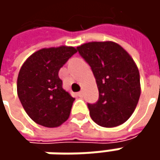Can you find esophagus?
<instances>
[{
  "mask_svg": "<svg viewBox=\"0 0 160 160\" xmlns=\"http://www.w3.org/2000/svg\"><path fill=\"white\" fill-rule=\"evenodd\" d=\"M77 96L80 97V98H82V97H83V92H79L77 93Z\"/></svg>",
  "mask_w": 160,
  "mask_h": 160,
  "instance_id": "1",
  "label": "esophagus"
}]
</instances>
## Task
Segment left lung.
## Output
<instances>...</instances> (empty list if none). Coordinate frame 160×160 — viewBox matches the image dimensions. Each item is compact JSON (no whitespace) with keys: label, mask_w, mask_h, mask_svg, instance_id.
<instances>
[{"label":"left lung","mask_w":160,"mask_h":160,"mask_svg":"<svg viewBox=\"0 0 160 160\" xmlns=\"http://www.w3.org/2000/svg\"><path fill=\"white\" fill-rule=\"evenodd\" d=\"M77 49L90 65L99 90L98 102L88 104L92 119L103 127L124 124L141 95L140 73L134 60L112 41L90 42Z\"/></svg>","instance_id":"left-lung-1"}]
</instances>
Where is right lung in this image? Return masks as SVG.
I'll return each instance as SVG.
<instances>
[{
	"mask_svg": "<svg viewBox=\"0 0 160 160\" xmlns=\"http://www.w3.org/2000/svg\"><path fill=\"white\" fill-rule=\"evenodd\" d=\"M77 50L73 46L42 48L23 63L17 92L29 118L45 127H58L70 115L75 98L62 88L58 71Z\"/></svg>",
	"mask_w": 160,
	"mask_h": 160,
	"instance_id": "right-lung-1",
	"label": "right lung"
}]
</instances>
